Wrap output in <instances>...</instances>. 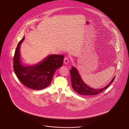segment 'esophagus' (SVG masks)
Masks as SVG:
<instances>
[{"mask_svg": "<svg viewBox=\"0 0 129 129\" xmlns=\"http://www.w3.org/2000/svg\"><path fill=\"white\" fill-rule=\"evenodd\" d=\"M69 62V57H65L64 58V63L65 64H67V63H68Z\"/></svg>", "mask_w": 129, "mask_h": 129, "instance_id": "1", "label": "esophagus"}]
</instances>
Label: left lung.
<instances>
[{"label": "left lung", "instance_id": "8db88e82", "mask_svg": "<svg viewBox=\"0 0 129 129\" xmlns=\"http://www.w3.org/2000/svg\"><path fill=\"white\" fill-rule=\"evenodd\" d=\"M71 75V85L73 89L78 93L82 95H94L102 92L103 91L107 89L115 79V77L111 82L102 89H95L91 88L86 84L82 80L78 71L74 67H72L70 70Z\"/></svg>", "mask_w": 129, "mask_h": 129}]
</instances>
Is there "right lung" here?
Returning <instances> with one entry per match:
<instances>
[{"label":"right lung","instance_id":"right-lung-1","mask_svg":"<svg viewBox=\"0 0 129 129\" xmlns=\"http://www.w3.org/2000/svg\"><path fill=\"white\" fill-rule=\"evenodd\" d=\"M24 37L18 43L13 58L14 71L18 80L24 86L33 89H44L50 84L55 71L63 64L64 56L49 55L36 65L24 66L20 63V46Z\"/></svg>","mask_w":129,"mask_h":129}]
</instances>
